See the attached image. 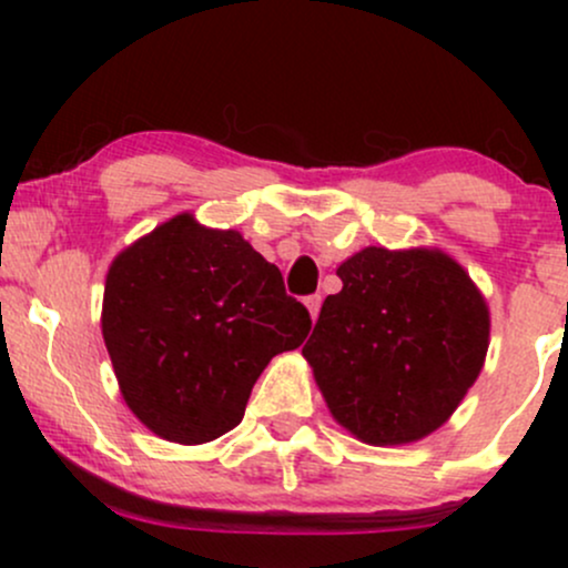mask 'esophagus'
<instances>
[{
  "instance_id": "esophagus-1",
  "label": "esophagus",
  "mask_w": 568,
  "mask_h": 568,
  "mask_svg": "<svg viewBox=\"0 0 568 568\" xmlns=\"http://www.w3.org/2000/svg\"><path fill=\"white\" fill-rule=\"evenodd\" d=\"M321 302H323V298L317 296V293H315V296H306V298H304V306H306V312H310L312 321H315L317 312H321Z\"/></svg>"
}]
</instances>
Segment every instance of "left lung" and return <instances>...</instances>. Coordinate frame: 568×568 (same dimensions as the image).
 <instances>
[{"mask_svg":"<svg viewBox=\"0 0 568 568\" xmlns=\"http://www.w3.org/2000/svg\"><path fill=\"white\" fill-rule=\"evenodd\" d=\"M336 275L302 349L331 416L368 446L427 438L486 363L484 293L440 247L368 245Z\"/></svg>","mask_w":568,"mask_h":568,"instance_id":"obj_1","label":"left lung"}]
</instances>
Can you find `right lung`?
I'll use <instances>...</instances> for the list:
<instances>
[{"label":"right lung","mask_w":568,"mask_h":568,"mask_svg":"<svg viewBox=\"0 0 568 568\" xmlns=\"http://www.w3.org/2000/svg\"><path fill=\"white\" fill-rule=\"evenodd\" d=\"M310 328L277 266L194 213L162 221L106 272L101 331L120 393L143 427L181 446L237 427L262 371Z\"/></svg>","instance_id":"obj_1"}]
</instances>
